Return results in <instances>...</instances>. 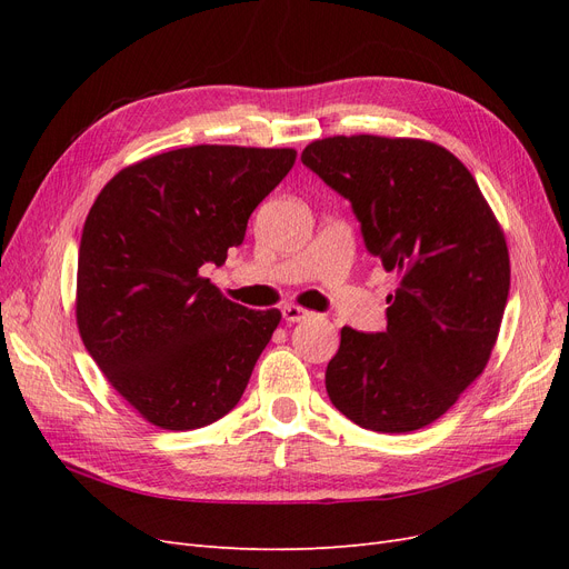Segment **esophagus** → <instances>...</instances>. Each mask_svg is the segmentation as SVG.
I'll return each mask as SVG.
<instances>
[{
	"label": "esophagus",
	"mask_w": 569,
	"mask_h": 569,
	"mask_svg": "<svg viewBox=\"0 0 569 569\" xmlns=\"http://www.w3.org/2000/svg\"><path fill=\"white\" fill-rule=\"evenodd\" d=\"M282 316H284L287 322H301V320H306V318H311L313 313L306 311V308H301V306H297V303H287V306L282 308Z\"/></svg>",
	"instance_id": "1"
}]
</instances>
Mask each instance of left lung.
<instances>
[{
	"label": "left lung",
	"mask_w": 569,
	"mask_h": 569,
	"mask_svg": "<svg viewBox=\"0 0 569 569\" xmlns=\"http://www.w3.org/2000/svg\"><path fill=\"white\" fill-rule=\"evenodd\" d=\"M353 206L366 247L399 278L387 330L341 327L330 401L372 432H416L485 372L510 289V256L475 178L416 137L335 134L301 153Z\"/></svg>",
	"instance_id": "obj_1"
}]
</instances>
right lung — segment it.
<instances>
[{"instance_id":"obj_1","label":"right lung","mask_w":569,"mask_h":569,"mask_svg":"<svg viewBox=\"0 0 569 569\" xmlns=\"http://www.w3.org/2000/svg\"><path fill=\"white\" fill-rule=\"evenodd\" d=\"M295 149L197 144L137 161L104 184L82 228L76 322L109 385L161 429L230 412L282 313L251 311L201 278L244 242Z\"/></svg>"}]
</instances>
